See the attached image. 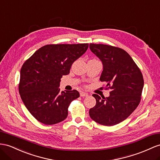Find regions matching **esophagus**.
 <instances>
[{"instance_id": "1", "label": "esophagus", "mask_w": 160, "mask_h": 160, "mask_svg": "<svg viewBox=\"0 0 160 160\" xmlns=\"http://www.w3.org/2000/svg\"><path fill=\"white\" fill-rule=\"evenodd\" d=\"M80 95L81 97H87V96L88 95V93L85 92H83V91H81V92H80Z\"/></svg>"}]
</instances>
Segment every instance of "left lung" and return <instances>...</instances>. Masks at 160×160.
Here are the masks:
<instances>
[{"mask_svg":"<svg viewBox=\"0 0 160 160\" xmlns=\"http://www.w3.org/2000/svg\"><path fill=\"white\" fill-rule=\"evenodd\" d=\"M89 47L103 64L100 80L111 89L108 97L92 95L97 103L89 110L90 117L104 126L119 124L140 103L144 85L142 74L132 57L123 49L92 43Z\"/></svg>","mask_w":160,"mask_h":160,"instance_id":"obj_1","label":"left lung"}]
</instances>
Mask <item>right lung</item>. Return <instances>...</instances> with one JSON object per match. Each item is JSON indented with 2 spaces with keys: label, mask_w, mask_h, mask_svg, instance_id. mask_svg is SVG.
Listing matches in <instances>:
<instances>
[{
  "label": "right lung",
  "mask_w": 160,
  "mask_h": 160,
  "mask_svg": "<svg viewBox=\"0 0 160 160\" xmlns=\"http://www.w3.org/2000/svg\"><path fill=\"white\" fill-rule=\"evenodd\" d=\"M88 44H48L40 48L22 65L19 92L23 103L36 120L46 125L62 122L71 102L80 97L76 90L60 92L63 76L87 51Z\"/></svg>",
  "instance_id": "obj_1"
}]
</instances>
